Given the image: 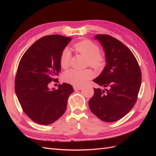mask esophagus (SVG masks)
<instances>
[{
	"instance_id": "1",
	"label": "esophagus",
	"mask_w": 156,
	"mask_h": 156,
	"mask_svg": "<svg viewBox=\"0 0 156 156\" xmlns=\"http://www.w3.org/2000/svg\"><path fill=\"white\" fill-rule=\"evenodd\" d=\"M74 90H81L83 88L81 87H77V86H73Z\"/></svg>"
}]
</instances>
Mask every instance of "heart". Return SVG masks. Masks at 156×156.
<instances>
[{
  "label": "heart",
  "instance_id": "b5f03b06",
  "mask_svg": "<svg viewBox=\"0 0 156 156\" xmlns=\"http://www.w3.org/2000/svg\"><path fill=\"white\" fill-rule=\"evenodd\" d=\"M75 50L87 59L90 67L95 69H101L105 64L106 58L104 54L100 52V47L92 41L86 39L73 45ZM71 54L68 48L62 51L59 62L63 69H67L70 65ZM94 76L93 72L90 69L78 70L71 69L66 71L64 74V80L67 83L73 85L80 87L85 85L87 81Z\"/></svg>",
  "mask_w": 156,
  "mask_h": 156
}]
</instances>
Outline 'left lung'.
<instances>
[{
  "mask_svg": "<svg viewBox=\"0 0 156 156\" xmlns=\"http://www.w3.org/2000/svg\"><path fill=\"white\" fill-rule=\"evenodd\" d=\"M104 47L107 64L95 83L108 87L95 88L88 102L92 112L105 122H114L127 114L136 102L142 82L138 61L129 48L109 35H97Z\"/></svg>",
  "mask_w": 156,
  "mask_h": 156,
  "instance_id": "left-lung-1",
  "label": "left lung"
}]
</instances>
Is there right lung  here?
I'll use <instances>...</instances> for the list:
<instances>
[{"label": "right lung", "mask_w": 156, "mask_h": 156, "mask_svg": "<svg viewBox=\"0 0 156 156\" xmlns=\"http://www.w3.org/2000/svg\"><path fill=\"white\" fill-rule=\"evenodd\" d=\"M71 40L59 35L43 37L28 48L19 62L15 92L24 112L38 124L52 123L66 109L73 87L64 83L50 90L48 85L58 82L60 55Z\"/></svg>", "instance_id": "1"}]
</instances>
